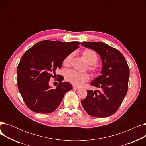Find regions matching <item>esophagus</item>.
Segmentation results:
<instances>
[{
	"label": "esophagus",
	"mask_w": 146,
	"mask_h": 146,
	"mask_svg": "<svg viewBox=\"0 0 146 146\" xmlns=\"http://www.w3.org/2000/svg\"><path fill=\"white\" fill-rule=\"evenodd\" d=\"M80 88H79V87H76V86H73V89H75V90H78V89H79Z\"/></svg>",
	"instance_id": "obj_1"
}]
</instances>
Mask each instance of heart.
Listing matches in <instances>:
<instances>
[{
  "label": "heart",
  "mask_w": 146,
  "mask_h": 146,
  "mask_svg": "<svg viewBox=\"0 0 146 146\" xmlns=\"http://www.w3.org/2000/svg\"><path fill=\"white\" fill-rule=\"evenodd\" d=\"M82 56L88 64V68L94 74H98L100 71V66L97 63L98 56L97 53L93 50L86 49L82 51ZM74 56L73 52L66 56L63 60V64L68 67L70 65L72 60ZM65 79L73 85L79 86L83 83L89 80V75L87 73H80L74 70H70L66 73Z\"/></svg>",
  "instance_id": "heart-1"
}]
</instances>
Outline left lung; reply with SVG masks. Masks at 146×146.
<instances>
[{
    "label": "left lung",
    "mask_w": 146,
    "mask_h": 146,
    "mask_svg": "<svg viewBox=\"0 0 146 146\" xmlns=\"http://www.w3.org/2000/svg\"><path fill=\"white\" fill-rule=\"evenodd\" d=\"M80 44L94 50L100 56L102 68L90 85L101 90H87V96L81 101L89 115L108 117L115 113L127 95L129 68L124 56L118 50L101 42H84Z\"/></svg>",
    "instance_id": "left-lung-1"
}]
</instances>
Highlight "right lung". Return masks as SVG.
I'll use <instances>...</instances> for the list:
<instances>
[{
  "mask_svg": "<svg viewBox=\"0 0 146 146\" xmlns=\"http://www.w3.org/2000/svg\"><path fill=\"white\" fill-rule=\"evenodd\" d=\"M78 41H40L28 50L17 67L18 88L28 108L40 113L54 111L62 101L64 94L73 89L70 83L62 82L56 89L49 86L50 79L56 76L66 56L79 48ZM58 76H60L57 74Z\"/></svg>",
  "mask_w": 146,
  "mask_h": 146,
  "instance_id": "obj_1",
  "label": "right lung"
}]
</instances>
